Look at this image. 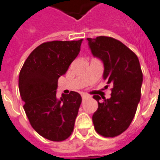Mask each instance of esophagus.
<instances>
[{
  "mask_svg": "<svg viewBox=\"0 0 160 160\" xmlns=\"http://www.w3.org/2000/svg\"><path fill=\"white\" fill-rule=\"evenodd\" d=\"M81 97H82V98H87V97H89L88 94L86 93H81Z\"/></svg>",
  "mask_w": 160,
  "mask_h": 160,
  "instance_id": "34e87169",
  "label": "esophagus"
}]
</instances>
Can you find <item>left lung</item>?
Segmentation results:
<instances>
[{"label":"left lung","mask_w":160,"mask_h":160,"mask_svg":"<svg viewBox=\"0 0 160 160\" xmlns=\"http://www.w3.org/2000/svg\"><path fill=\"white\" fill-rule=\"evenodd\" d=\"M92 55L104 64L103 79L112 85L111 98L93 95L98 108L92 115L96 132L105 138L119 136L129 127L141 99L143 76L135 53L109 37L87 38ZM108 87V85H107Z\"/></svg>","instance_id":"8db88e82"}]
</instances>
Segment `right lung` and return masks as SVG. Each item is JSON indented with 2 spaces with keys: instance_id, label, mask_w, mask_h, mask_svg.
Masks as SVG:
<instances>
[{
  "instance_id": "1",
  "label": "right lung",
  "mask_w": 160,
  "mask_h": 160,
  "mask_svg": "<svg viewBox=\"0 0 160 160\" xmlns=\"http://www.w3.org/2000/svg\"><path fill=\"white\" fill-rule=\"evenodd\" d=\"M79 41H53L37 46L24 62L18 88L31 125L43 138L62 142L73 132L82 102L80 93L71 91L56 96L58 80L67 72L80 51Z\"/></svg>"
}]
</instances>
